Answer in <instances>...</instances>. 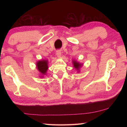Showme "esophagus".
I'll list each match as a JSON object with an SVG mask.
<instances>
[{
	"instance_id": "esophagus-1",
	"label": "esophagus",
	"mask_w": 127,
	"mask_h": 127,
	"mask_svg": "<svg viewBox=\"0 0 127 127\" xmlns=\"http://www.w3.org/2000/svg\"><path fill=\"white\" fill-rule=\"evenodd\" d=\"M57 55L58 57H61V50H57Z\"/></svg>"
}]
</instances>
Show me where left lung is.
Returning <instances> with one entry per match:
<instances>
[{
    "instance_id": "8db88e82",
    "label": "left lung",
    "mask_w": 127,
    "mask_h": 127,
    "mask_svg": "<svg viewBox=\"0 0 127 127\" xmlns=\"http://www.w3.org/2000/svg\"><path fill=\"white\" fill-rule=\"evenodd\" d=\"M73 65H74V68H76V69H78L79 67L81 66V64H79V63H78V62H76V61L73 62Z\"/></svg>"
}]
</instances>
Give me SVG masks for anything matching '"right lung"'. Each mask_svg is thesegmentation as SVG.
Segmentation results:
<instances>
[{"mask_svg": "<svg viewBox=\"0 0 127 127\" xmlns=\"http://www.w3.org/2000/svg\"><path fill=\"white\" fill-rule=\"evenodd\" d=\"M37 69L42 74H45L48 70V62L47 61H40L37 63Z\"/></svg>", "mask_w": 127, "mask_h": 127, "instance_id": "right-lung-1", "label": "right lung"}]
</instances>
